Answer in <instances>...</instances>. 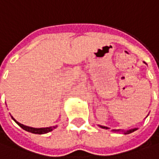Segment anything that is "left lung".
Here are the masks:
<instances>
[{"mask_svg":"<svg viewBox=\"0 0 159 159\" xmlns=\"http://www.w3.org/2000/svg\"><path fill=\"white\" fill-rule=\"evenodd\" d=\"M148 115H149V114H148ZM98 127H100L101 129H110L109 128H108V127H106V126H101V125H98ZM137 129H138L134 128V129H129V130H127V131H124V130H121V129H112V132H121V133H123L124 134H130V133H133L134 131L137 130Z\"/></svg>","mask_w":159,"mask_h":159,"instance_id":"left-lung-1","label":"left lung"}]
</instances>
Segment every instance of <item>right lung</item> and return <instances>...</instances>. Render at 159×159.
<instances>
[{
    "label": "right lung",
    "mask_w": 159,
    "mask_h": 159,
    "mask_svg": "<svg viewBox=\"0 0 159 159\" xmlns=\"http://www.w3.org/2000/svg\"><path fill=\"white\" fill-rule=\"evenodd\" d=\"M11 118L14 120L15 122L17 124L19 127H21L23 129H25V131L30 132V133H32V134H47V133H49V132H51L53 129H55L57 128V125H56V126H52V127H47V128H31V127H28V126H25V125H23V124L19 123V122L16 121L12 116H11Z\"/></svg>",
    "instance_id": "obj_1"
}]
</instances>
